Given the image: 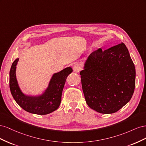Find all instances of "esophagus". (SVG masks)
I'll return each instance as SVG.
<instances>
[{"label":"esophagus","instance_id":"obj_1","mask_svg":"<svg viewBox=\"0 0 146 146\" xmlns=\"http://www.w3.org/2000/svg\"><path fill=\"white\" fill-rule=\"evenodd\" d=\"M73 69L74 70V71H76V72H78L80 70H81L82 68H81V66L79 64H75L73 66Z\"/></svg>","mask_w":146,"mask_h":146}]
</instances>
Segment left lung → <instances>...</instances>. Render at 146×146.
I'll use <instances>...</instances> for the list:
<instances>
[{
	"mask_svg": "<svg viewBox=\"0 0 146 146\" xmlns=\"http://www.w3.org/2000/svg\"><path fill=\"white\" fill-rule=\"evenodd\" d=\"M80 74L86 104L100 113L117 111L133 94L135 68L122 42L92 52Z\"/></svg>",
	"mask_w": 146,
	"mask_h": 146,
	"instance_id": "obj_1",
	"label": "left lung"
}]
</instances>
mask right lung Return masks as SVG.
<instances>
[{
    "mask_svg": "<svg viewBox=\"0 0 146 146\" xmlns=\"http://www.w3.org/2000/svg\"><path fill=\"white\" fill-rule=\"evenodd\" d=\"M19 58L13 63L10 71V88L13 98L20 107L30 113L44 115L58 109L66 80L72 72L69 67L54 74L45 92L39 96H28L21 91L16 77V65Z\"/></svg>",
    "mask_w": 146,
    "mask_h": 146,
    "instance_id": "add662e5",
    "label": "right lung"
}]
</instances>
